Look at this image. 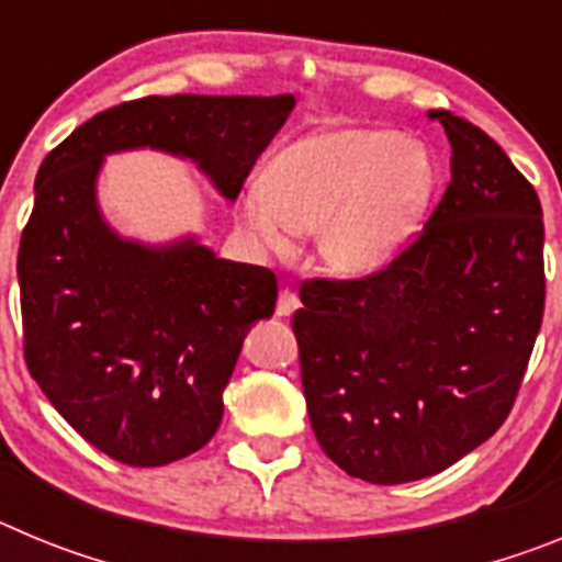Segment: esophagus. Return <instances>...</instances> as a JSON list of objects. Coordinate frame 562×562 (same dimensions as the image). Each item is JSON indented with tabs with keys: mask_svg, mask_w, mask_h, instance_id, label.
<instances>
[{
	"mask_svg": "<svg viewBox=\"0 0 562 562\" xmlns=\"http://www.w3.org/2000/svg\"><path fill=\"white\" fill-rule=\"evenodd\" d=\"M295 310H297V295H295V292H292V290H281V292H278L276 315L278 317H290Z\"/></svg>",
	"mask_w": 562,
	"mask_h": 562,
	"instance_id": "34e87169",
	"label": "esophagus"
}]
</instances>
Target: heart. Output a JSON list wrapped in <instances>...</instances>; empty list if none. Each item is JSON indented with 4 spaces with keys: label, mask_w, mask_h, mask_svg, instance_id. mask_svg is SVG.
I'll return each instance as SVG.
<instances>
[{
    "label": "heart",
    "mask_w": 562,
    "mask_h": 562,
    "mask_svg": "<svg viewBox=\"0 0 562 562\" xmlns=\"http://www.w3.org/2000/svg\"><path fill=\"white\" fill-rule=\"evenodd\" d=\"M430 154L385 128L310 134L276 157L245 200L258 245L286 252L317 231V256L342 278L382 270L419 227L434 193Z\"/></svg>",
    "instance_id": "obj_1"
}]
</instances>
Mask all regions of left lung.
<instances>
[{
  "instance_id": "8db88e82",
  "label": "left lung",
  "mask_w": 562,
  "mask_h": 562,
  "mask_svg": "<svg viewBox=\"0 0 562 562\" xmlns=\"http://www.w3.org/2000/svg\"><path fill=\"white\" fill-rule=\"evenodd\" d=\"M450 182L371 276L301 284L292 331L317 445L355 479L448 470L504 425L546 304L543 211L504 148L453 112Z\"/></svg>"
}]
</instances>
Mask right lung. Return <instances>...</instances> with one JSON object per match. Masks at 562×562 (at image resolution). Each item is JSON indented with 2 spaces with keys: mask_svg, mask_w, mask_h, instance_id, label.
I'll return each mask as SVG.
<instances>
[{
  "mask_svg": "<svg viewBox=\"0 0 562 562\" xmlns=\"http://www.w3.org/2000/svg\"><path fill=\"white\" fill-rule=\"evenodd\" d=\"M292 106V95H148L98 112L44 157L16 261L24 362L109 459L162 467L205 448L247 329L276 310L278 278L193 238L117 236L95 202L103 157L180 154L236 200Z\"/></svg>",
  "mask_w": 562,
  "mask_h": 562,
  "instance_id": "add662e5",
  "label": "right lung"
}]
</instances>
